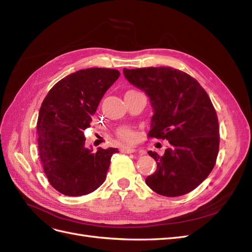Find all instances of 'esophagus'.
I'll return each instance as SVG.
<instances>
[{
	"instance_id": "esophagus-1",
	"label": "esophagus",
	"mask_w": 252,
	"mask_h": 252,
	"mask_svg": "<svg viewBox=\"0 0 252 252\" xmlns=\"http://www.w3.org/2000/svg\"><path fill=\"white\" fill-rule=\"evenodd\" d=\"M121 151L124 152V154H135V152H139V155H144V151H142V150L139 151L132 147H122Z\"/></svg>"
}]
</instances>
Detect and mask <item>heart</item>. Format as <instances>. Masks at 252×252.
<instances>
[{
	"label": "heart",
	"mask_w": 252,
	"mask_h": 252,
	"mask_svg": "<svg viewBox=\"0 0 252 252\" xmlns=\"http://www.w3.org/2000/svg\"><path fill=\"white\" fill-rule=\"evenodd\" d=\"M117 136L121 141H123L125 143H132L135 140V132L130 127L122 126L118 128Z\"/></svg>",
	"instance_id": "1"
}]
</instances>
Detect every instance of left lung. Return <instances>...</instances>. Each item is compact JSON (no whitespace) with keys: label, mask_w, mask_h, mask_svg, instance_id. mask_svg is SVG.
Wrapping results in <instances>:
<instances>
[{"label":"left lung","mask_w":252,"mask_h":252,"mask_svg":"<svg viewBox=\"0 0 252 252\" xmlns=\"http://www.w3.org/2000/svg\"><path fill=\"white\" fill-rule=\"evenodd\" d=\"M123 71L150 97L155 113L148 139L169 142L163 156L148 151L157 170L146 184L164 196L192 191L212 171L219 154L220 126L209 95L191 75L171 67Z\"/></svg>","instance_id":"obj_1"}]
</instances>
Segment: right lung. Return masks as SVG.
Here are the masks:
<instances>
[{
    "instance_id": "obj_1",
    "label": "right lung",
    "mask_w": 252,
    "mask_h": 252,
    "mask_svg": "<svg viewBox=\"0 0 252 252\" xmlns=\"http://www.w3.org/2000/svg\"><path fill=\"white\" fill-rule=\"evenodd\" d=\"M120 77L110 68H87L67 75L53 86L37 119L39 156L50 185L67 196L94 191L107 174L117 148L85 147L84 131L98 103Z\"/></svg>"
}]
</instances>
